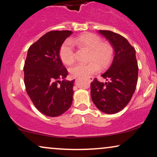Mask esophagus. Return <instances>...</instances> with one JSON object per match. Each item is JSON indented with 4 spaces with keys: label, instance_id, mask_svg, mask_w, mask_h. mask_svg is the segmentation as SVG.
I'll return each mask as SVG.
<instances>
[{
    "label": "esophagus",
    "instance_id": "obj_1",
    "mask_svg": "<svg viewBox=\"0 0 157 157\" xmlns=\"http://www.w3.org/2000/svg\"><path fill=\"white\" fill-rule=\"evenodd\" d=\"M88 79L90 82H91V81H93V80H94V78H93V77H88Z\"/></svg>",
    "mask_w": 157,
    "mask_h": 157
}]
</instances>
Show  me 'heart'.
Here are the masks:
<instances>
[{
    "label": "heart",
    "mask_w": 157,
    "mask_h": 157,
    "mask_svg": "<svg viewBox=\"0 0 157 157\" xmlns=\"http://www.w3.org/2000/svg\"><path fill=\"white\" fill-rule=\"evenodd\" d=\"M74 45L80 49L89 50L87 63H78L70 69L73 76H88L97 73L101 68H105L112 62L114 49L110 43L103 42L99 36L92 33H85L63 42L59 49V57L67 65L75 62Z\"/></svg>",
    "instance_id": "1"
}]
</instances>
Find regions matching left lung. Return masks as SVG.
<instances>
[{"label": "left lung", "instance_id": "1", "mask_svg": "<svg viewBox=\"0 0 157 157\" xmlns=\"http://www.w3.org/2000/svg\"><path fill=\"white\" fill-rule=\"evenodd\" d=\"M98 33L110 41L115 56L110 68L101 75L108 82L101 83L95 78L90 83V95L100 110L114 114L128 105L135 93L138 78L135 49L119 34L109 30Z\"/></svg>", "mask_w": 157, "mask_h": 157}]
</instances>
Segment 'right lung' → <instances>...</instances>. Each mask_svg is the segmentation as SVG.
Instances as JSON below:
<instances>
[{"mask_svg":"<svg viewBox=\"0 0 157 157\" xmlns=\"http://www.w3.org/2000/svg\"><path fill=\"white\" fill-rule=\"evenodd\" d=\"M69 30L48 32L29 47L25 62L26 92L35 108L49 117L59 116L73 101L74 80L65 78L68 71L59 57V49Z\"/></svg>","mask_w":157,"mask_h":157,"instance_id":"1","label":"right lung"}]
</instances>
